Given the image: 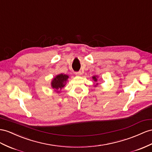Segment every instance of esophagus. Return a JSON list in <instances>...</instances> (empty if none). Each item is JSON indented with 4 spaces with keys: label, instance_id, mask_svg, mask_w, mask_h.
Instances as JSON below:
<instances>
[{
    "label": "esophagus",
    "instance_id": "esophagus-1",
    "mask_svg": "<svg viewBox=\"0 0 152 152\" xmlns=\"http://www.w3.org/2000/svg\"><path fill=\"white\" fill-rule=\"evenodd\" d=\"M75 75L76 76H81V75H82V72H81V71H79V72H75Z\"/></svg>",
    "mask_w": 152,
    "mask_h": 152
}]
</instances>
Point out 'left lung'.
I'll return each mask as SVG.
<instances>
[{
	"instance_id": "8db88e82",
	"label": "left lung",
	"mask_w": 152,
	"mask_h": 152,
	"mask_svg": "<svg viewBox=\"0 0 152 152\" xmlns=\"http://www.w3.org/2000/svg\"><path fill=\"white\" fill-rule=\"evenodd\" d=\"M92 78H93V80H94L95 81H97V78H96V76H93Z\"/></svg>"
}]
</instances>
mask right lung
Here are the masks:
<instances>
[{"label": "right lung", "mask_w": 152, "mask_h": 152, "mask_svg": "<svg viewBox=\"0 0 152 152\" xmlns=\"http://www.w3.org/2000/svg\"><path fill=\"white\" fill-rule=\"evenodd\" d=\"M68 77L69 76L67 75H63V74H61V75L56 76L52 81V87L53 88L56 89V90H58V89L61 90V89L65 86V82L68 79ZM57 92H58V91Z\"/></svg>", "instance_id": "add662e5"}]
</instances>
